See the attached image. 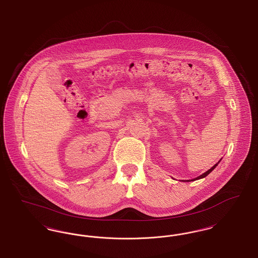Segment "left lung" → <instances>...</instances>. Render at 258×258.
Segmentation results:
<instances>
[{
    "instance_id": "obj_1",
    "label": "left lung",
    "mask_w": 258,
    "mask_h": 258,
    "mask_svg": "<svg viewBox=\"0 0 258 258\" xmlns=\"http://www.w3.org/2000/svg\"><path fill=\"white\" fill-rule=\"evenodd\" d=\"M218 163H219V162H218ZM218 163H217V164H215V165H214L213 167H211V168H210V169H209L208 171H206L205 173H203L202 175H200V176H199V177H197V178H194V179H193V181H194V180H197V179H201V178H204V177H206V176H207L208 174H210V173L212 172V170H213V169L215 168V167H216V166L218 165ZM187 181H190V180H187Z\"/></svg>"
}]
</instances>
